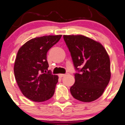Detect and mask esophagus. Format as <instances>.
Returning <instances> with one entry per match:
<instances>
[{"mask_svg":"<svg viewBox=\"0 0 125 125\" xmlns=\"http://www.w3.org/2000/svg\"><path fill=\"white\" fill-rule=\"evenodd\" d=\"M65 75H66V74H59V77H60V78H62V77H64Z\"/></svg>","mask_w":125,"mask_h":125,"instance_id":"obj_1","label":"esophagus"}]
</instances>
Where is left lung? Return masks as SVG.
<instances>
[{
    "label": "left lung",
    "mask_w": 125,
    "mask_h": 125,
    "mask_svg": "<svg viewBox=\"0 0 125 125\" xmlns=\"http://www.w3.org/2000/svg\"><path fill=\"white\" fill-rule=\"evenodd\" d=\"M63 37L75 68L80 72L75 73L71 94L85 103L96 100L103 94L111 77L107 52L101 43L84 35H64Z\"/></svg>",
    "instance_id": "1"
}]
</instances>
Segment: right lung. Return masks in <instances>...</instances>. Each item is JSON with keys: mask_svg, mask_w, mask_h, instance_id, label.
<instances>
[{"mask_svg": "<svg viewBox=\"0 0 125 125\" xmlns=\"http://www.w3.org/2000/svg\"><path fill=\"white\" fill-rule=\"evenodd\" d=\"M62 35L39 37L19 49L14 65L16 82L24 96L35 102H43L53 96L58 76L48 71V51Z\"/></svg>", "mask_w": 125, "mask_h": 125, "instance_id": "add662e5", "label": "right lung"}]
</instances>
